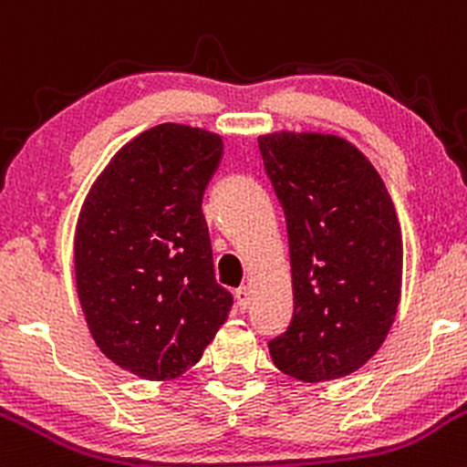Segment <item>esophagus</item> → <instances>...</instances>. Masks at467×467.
Wrapping results in <instances>:
<instances>
[{
	"label": "esophagus",
	"instance_id": "1",
	"mask_svg": "<svg viewBox=\"0 0 467 467\" xmlns=\"http://www.w3.org/2000/svg\"><path fill=\"white\" fill-rule=\"evenodd\" d=\"M234 302H237L239 311H246L250 304V288L248 286L237 288V291H234Z\"/></svg>",
	"mask_w": 467,
	"mask_h": 467
}]
</instances>
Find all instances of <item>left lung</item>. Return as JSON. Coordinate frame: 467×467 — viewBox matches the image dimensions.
Here are the masks:
<instances>
[{"label": "left lung", "instance_id": "left-lung-1", "mask_svg": "<svg viewBox=\"0 0 467 467\" xmlns=\"http://www.w3.org/2000/svg\"><path fill=\"white\" fill-rule=\"evenodd\" d=\"M284 208L293 322L268 349L302 382L349 376L376 356L394 324L402 237L394 201L371 161L347 139L317 131L259 136Z\"/></svg>", "mask_w": 467, "mask_h": 467}]
</instances>
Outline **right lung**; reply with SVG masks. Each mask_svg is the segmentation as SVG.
I'll return each mask as SVG.
<instances>
[{
	"label": "right lung",
	"instance_id": "add662e5",
	"mask_svg": "<svg viewBox=\"0 0 467 467\" xmlns=\"http://www.w3.org/2000/svg\"><path fill=\"white\" fill-rule=\"evenodd\" d=\"M221 151L201 127L145 130L93 181L78 217L73 266L93 342L145 380L194 367L233 308L201 210Z\"/></svg>",
	"mask_w": 467,
	"mask_h": 467
}]
</instances>
